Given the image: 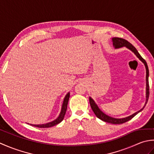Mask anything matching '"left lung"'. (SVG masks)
I'll return each instance as SVG.
<instances>
[{
	"label": "left lung",
	"mask_w": 154,
	"mask_h": 154,
	"mask_svg": "<svg viewBox=\"0 0 154 154\" xmlns=\"http://www.w3.org/2000/svg\"><path fill=\"white\" fill-rule=\"evenodd\" d=\"M112 44H113V46L116 48H122V47H126L128 49H129L130 50H131L132 52L134 53V54L136 55L138 58H139L140 60H141L143 64L145 65L146 67V103L145 105L143 106V107L142 108V109H140V110H138V112H136L135 113H134L132 115H130L129 116H127L126 118H122V119H115V118H112L110 117L109 116L106 115V114H104V112H103L101 111L99 108L98 107L97 104L94 102V100L92 99L91 97H89V103H90V105L91 109H92L93 111L94 112V114H95L97 118H99V119H100L101 120L104 121V122H109V123H111L113 124H122L127 122L130 120H131L133 117H134L137 114L139 113L140 112L144 109V107L146 106V104L148 103V98H149V81H148V77H149V69H148V65H147L146 61H145V60L142 57L141 55H140V54L138 53V51H137L136 49L135 48V47H134L132 44H131L130 42H128L127 40H124L123 38H112Z\"/></svg>",
	"instance_id": "8db88e82"
}]
</instances>
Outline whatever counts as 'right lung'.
<instances>
[{"instance_id": "add662e5", "label": "right lung", "mask_w": 154, "mask_h": 154, "mask_svg": "<svg viewBox=\"0 0 154 154\" xmlns=\"http://www.w3.org/2000/svg\"><path fill=\"white\" fill-rule=\"evenodd\" d=\"M69 97H70L69 93H68L66 95H65V97L64 98V100H63V104H62V106H61V110L60 114L56 119L54 120V121H52V122H48L46 124H30V125L35 126V127H38V128H50V127L56 125V124H57L59 123H60L64 119L65 114V112H66V110H67V104H68L69 99Z\"/></svg>"}]
</instances>
